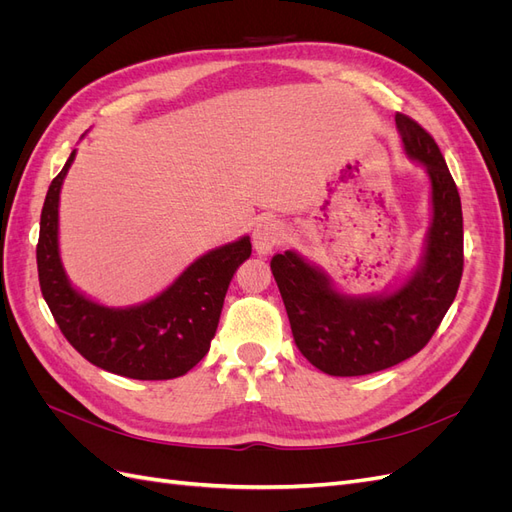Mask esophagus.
Segmentation results:
<instances>
[{"label":"esophagus","mask_w":512,"mask_h":512,"mask_svg":"<svg viewBox=\"0 0 512 512\" xmlns=\"http://www.w3.org/2000/svg\"><path fill=\"white\" fill-rule=\"evenodd\" d=\"M284 239H286V230L282 222H277L273 218L260 220L252 232V241L258 254H269L273 247L282 245Z\"/></svg>","instance_id":"34e87169"}]
</instances>
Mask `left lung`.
<instances>
[{
  "instance_id": "1",
  "label": "left lung",
  "mask_w": 512,
  "mask_h": 512,
  "mask_svg": "<svg viewBox=\"0 0 512 512\" xmlns=\"http://www.w3.org/2000/svg\"><path fill=\"white\" fill-rule=\"evenodd\" d=\"M408 156L431 179L433 218L421 267L391 294L346 297L329 277L294 252L275 254L271 271L280 288L294 344L329 376H365L421 352L436 333L463 273V215L457 185L433 136L397 113Z\"/></svg>"
}]
</instances>
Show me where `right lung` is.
Segmentation results:
<instances>
[{"label": "right lung", "instance_id": "add662e5", "mask_svg": "<svg viewBox=\"0 0 512 512\" xmlns=\"http://www.w3.org/2000/svg\"><path fill=\"white\" fill-rule=\"evenodd\" d=\"M74 153L51 181L36 245L38 280L59 331L89 363L134 380L179 378L203 359L218 329L232 275L250 258V237L218 247L185 269L173 286L143 305L104 307L76 292L61 267L59 190Z\"/></svg>", "mask_w": 512, "mask_h": 512}]
</instances>
